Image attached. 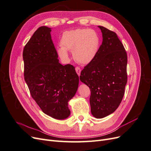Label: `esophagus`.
<instances>
[{
    "mask_svg": "<svg viewBox=\"0 0 151 151\" xmlns=\"http://www.w3.org/2000/svg\"><path fill=\"white\" fill-rule=\"evenodd\" d=\"M76 71L77 72V74H78V76H80L81 72V69L80 68V67H76Z\"/></svg>",
    "mask_w": 151,
    "mask_h": 151,
    "instance_id": "obj_1",
    "label": "esophagus"
}]
</instances>
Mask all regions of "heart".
<instances>
[{
    "instance_id": "1",
    "label": "heart",
    "mask_w": 151,
    "mask_h": 151,
    "mask_svg": "<svg viewBox=\"0 0 151 151\" xmlns=\"http://www.w3.org/2000/svg\"><path fill=\"white\" fill-rule=\"evenodd\" d=\"M57 50L63 59L69 57L67 51L72 52L75 60L81 64H88L96 56L100 45V36L93 29L78 28L67 31L62 34Z\"/></svg>"
}]
</instances>
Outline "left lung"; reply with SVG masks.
Masks as SVG:
<instances>
[{
  "label": "left lung",
  "instance_id": "1",
  "mask_svg": "<svg viewBox=\"0 0 151 151\" xmlns=\"http://www.w3.org/2000/svg\"><path fill=\"white\" fill-rule=\"evenodd\" d=\"M103 42L94 60L81 71L80 80L91 90L92 115L102 118L119 106L127 83V55L116 34L99 26Z\"/></svg>",
  "mask_w": 151,
  "mask_h": 151
}]
</instances>
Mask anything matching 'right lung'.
I'll use <instances>...</instances> for the list:
<instances>
[{
    "label": "right lung",
    "instance_id": "1",
    "mask_svg": "<svg viewBox=\"0 0 151 151\" xmlns=\"http://www.w3.org/2000/svg\"><path fill=\"white\" fill-rule=\"evenodd\" d=\"M51 31L48 27H40L25 45L24 80L42 111L63 120L70 114L68 102L76 94L79 79L74 66L59 63Z\"/></svg>",
    "mask_w": 151,
    "mask_h": 151
}]
</instances>
